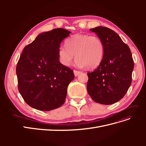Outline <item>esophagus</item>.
Masks as SVG:
<instances>
[{
  "label": "esophagus",
  "instance_id": "1",
  "mask_svg": "<svg viewBox=\"0 0 146 146\" xmlns=\"http://www.w3.org/2000/svg\"><path fill=\"white\" fill-rule=\"evenodd\" d=\"M74 76L77 77L78 74H80L81 73V72L78 71V70H74Z\"/></svg>",
  "mask_w": 146,
  "mask_h": 146
}]
</instances>
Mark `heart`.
I'll return each mask as SVG.
<instances>
[{"instance_id":"heart-1","label":"heart","mask_w":146,"mask_h":146,"mask_svg":"<svg viewBox=\"0 0 146 146\" xmlns=\"http://www.w3.org/2000/svg\"><path fill=\"white\" fill-rule=\"evenodd\" d=\"M104 46L101 39L95 35L77 34L68 39L66 46L58 48L59 60L61 64L69 66L76 56V65L90 68L98 66L103 59Z\"/></svg>"}]
</instances>
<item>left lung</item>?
Returning a JSON list of instances; mask_svg holds the SVG:
<instances>
[{
  "mask_svg": "<svg viewBox=\"0 0 146 146\" xmlns=\"http://www.w3.org/2000/svg\"><path fill=\"white\" fill-rule=\"evenodd\" d=\"M102 41L103 59L88 72L87 91L96 102L111 105L125 96L131 83L134 62L129 47L113 30L105 27L91 29Z\"/></svg>",
  "mask_w": 146,
  "mask_h": 146,
  "instance_id": "obj_1",
  "label": "left lung"
}]
</instances>
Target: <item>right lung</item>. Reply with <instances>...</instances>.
Here are the masks:
<instances>
[{"label":"right lung","instance_id":"add662e5","mask_svg":"<svg viewBox=\"0 0 146 146\" xmlns=\"http://www.w3.org/2000/svg\"><path fill=\"white\" fill-rule=\"evenodd\" d=\"M70 33L64 29H53L40 33L24 47L16 75L20 94L31 107L50 111L64 103L74 74L60 62L58 48Z\"/></svg>","mask_w":146,"mask_h":146}]
</instances>
